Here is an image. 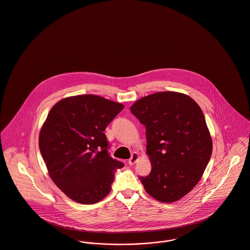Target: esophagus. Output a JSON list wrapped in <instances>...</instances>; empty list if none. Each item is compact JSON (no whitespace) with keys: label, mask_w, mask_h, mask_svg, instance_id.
Masks as SVG:
<instances>
[{"label":"esophagus","mask_w":250,"mask_h":250,"mask_svg":"<svg viewBox=\"0 0 250 250\" xmlns=\"http://www.w3.org/2000/svg\"><path fill=\"white\" fill-rule=\"evenodd\" d=\"M138 157H139V155H138V153L137 152H133V155H132V157L129 159V161H128V163H129V165H133L136 161H137V159H138Z\"/></svg>","instance_id":"34e87169"}]
</instances>
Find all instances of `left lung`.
<instances>
[{
	"label": "left lung",
	"mask_w": 250,
	"mask_h": 250,
	"mask_svg": "<svg viewBox=\"0 0 250 250\" xmlns=\"http://www.w3.org/2000/svg\"><path fill=\"white\" fill-rule=\"evenodd\" d=\"M131 112L146 127L151 170L139 177L154 199L172 203L199 182L212 140L199 105L177 92H159L135 101Z\"/></svg>",
	"instance_id": "8db88e82"
}]
</instances>
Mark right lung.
I'll use <instances>...</instances> for the list:
<instances>
[{"instance_id": "1", "label": "right lung", "mask_w": 250, "mask_h": 250, "mask_svg": "<svg viewBox=\"0 0 250 250\" xmlns=\"http://www.w3.org/2000/svg\"><path fill=\"white\" fill-rule=\"evenodd\" d=\"M124 105L95 95L69 97L50 110L39 147L51 179L70 199L91 205L111 191L116 168L104 131Z\"/></svg>"}]
</instances>
